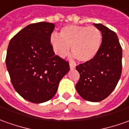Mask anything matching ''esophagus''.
<instances>
[{"mask_svg": "<svg viewBox=\"0 0 129 129\" xmlns=\"http://www.w3.org/2000/svg\"><path fill=\"white\" fill-rule=\"evenodd\" d=\"M75 67H76V64L74 63H70V67L71 70H74L75 68Z\"/></svg>", "mask_w": 129, "mask_h": 129, "instance_id": "1", "label": "esophagus"}]
</instances>
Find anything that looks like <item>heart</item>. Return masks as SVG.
Wrapping results in <instances>:
<instances>
[{
  "label": "heart",
  "instance_id": "obj_1",
  "mask_svg": "<svg viewBox=\"0 0 129 129\" xmlns=\"http://www.w3.org/2000/svg\"><path fill=\"white\" fill-rule=\"evenodd\" d=\"M50 41L55 53L64 57L72 52L80 62H88L93 59L100 49L102 34L94 26L70 25L61 29L60 36L53 34Z\"/></svg>",
  "mask_w": 129,
  "mask_h": 129
}]
</instances>
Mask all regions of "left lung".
I'll return each mask as SVG.
<instances>
[{
	"mask_svg": "<svg viewBox=\"0 0 129 129\" xmlns=\"http://www.w3.org/2000/svg\"><path fill=\"white\" fill-rule=\"evenodd\" d=\"M102 33V43L96 55L76 67L80 74L76 89L90 102L105 99L117 86L122 70V48L116 33L101 24H94Z\"/></svg>",
	"mask_w": 129,
	"mask_h": 129,
	"instance_id": "8db88e82",
	"label": "left lung"
}]
</instances>
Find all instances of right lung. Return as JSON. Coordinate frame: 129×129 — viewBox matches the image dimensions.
Wrapping results in <instances>:
<instances>
[{
	"label": "right lung",
	"mask_w": 129,
	"mask_h": 129,
	"mask_svg": "<svg viewBox=\"0 0 129 129\" xmlns=\"http://www.w3.org/2000/svg\"><path fill=\"white\" fill-rule=\"evenodd\" d=\"M54 29L53 23L31 24L9 43L5 63L12 86L31 103L50 100L70 70L69 62L53 51L50 36Z\"/></svg>",
	"instance_id": "1"
}]
</instances>
